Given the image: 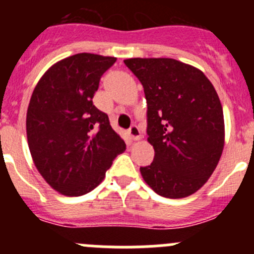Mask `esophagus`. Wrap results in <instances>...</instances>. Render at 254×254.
Returning <instances> with one entry per match:
<instances>
[{"mask_svg":"<svg viewBox=\"0 0 254 254\" xmlns=\"http://www.w3.org/2000/svg\"><path fill=\"white\" fill-rule=\"evenodd\" d=\"M129 135L132 140H140L142 137L141 130H140V127H137V125H131V127H130Z\"/></svg>","mask_w":254,"mask_h":254,"instance_id":"1","label":"esophagus"}]
</instances>
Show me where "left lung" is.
<instances>
[{"instance_id":"8db88e82","label":"left lung","mask_w":254,"mask_h":254,"mask_svg":"<svg viewBox=\"0 0 254 254\" xmlns=\"http://www.w3.org/2000/svg\"><path fill=\"white\" fill-rule=\"evenodd\" d=\"M147 102V141L152 163L140 167L161 196L191 195L206 183L224 150V112L207 77L175 59H127Z\"/></svg>"}]
</instances>
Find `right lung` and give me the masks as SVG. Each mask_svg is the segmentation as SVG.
Instances as JSON below:
<instances>
[{
    "instance_id": "1",
    "label": "right lung",
    "mask_w": 254,
    "mask_h": 254,
    "mask_svg": "<svg viewBox=\"0 0 254 254\" xmlns=\"http://www.w3.org/2000/svg\"><path fill=\"white\" fill-rule=\"evenodd\" d=\"M115 61L89 53L68 56L54 64L33 91L27 112L30 155L49 186L64 195L93 190L127 148L92 101Z\"/></svg>"
}]
</instances>
